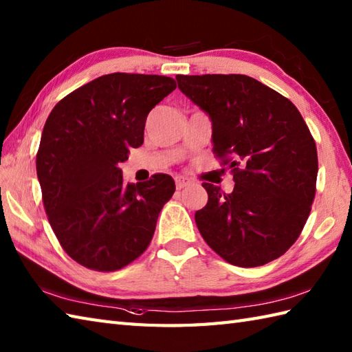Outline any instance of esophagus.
I'll return each mask as SVG.
<instances>
[{
    "mask_svg": "<svg viewBox=\"0 0 352 352\" xmlns=\"http://www.w3.org/2000/svg\"><path fill=\"white\" fill-rule=\"evenodd\" d=\"M189 184H190V182H189L186 177H182V175H177V177H175V186H177L178 190L188 188Z\"/></svg>",
    "mask_w": 352,
    "mask_h": 352,
    "instance_id": "obj_1",
    "label": "esophagus"
}]
</instances>
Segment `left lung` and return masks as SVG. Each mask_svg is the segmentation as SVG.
Returning a JSON list of instances; mask_svg holds the SVG:
<instances>
[{
    "instance_id": "8db88e82",
    "label": "left lung",
    "mask_w": 352,
    "mask_h": 352,
    "mask_svg": "<svg viewBox=\"0 0 352 352\" xmlns=\"http://www.w3.org/2000/svg\"><path fill=\"white\" fill-rule=\"evenodd\" d=\"M180 91L207 111L213 154L228 164L231 193L203 183L195 213L210 248L241 267L281 257L300 237L316 193V144L294 102L242 74L177 76Z\"/></svg>"
}]
</instances>
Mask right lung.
Segmentation results:
<instances>
[{
  "mask_svg": "<svg viewBox=\"0 0 352 352\" xmlns=\"http://www.w3.org/2000/svg\"><path fill=\"white\" fill-rule=\"evenodd\" d=\"M177 83L164 76L107 74L58 101L45 122L36 170L62 248L92 271L140 257L175 192L168 174L125 184L119 163L144 144L146 116Z\"/></svg>",
  "mask_w": 352,
  "mask_h": 352,
  "instance_id": "right-lung-1",
  "label": "right lung"
}]
</instances>
